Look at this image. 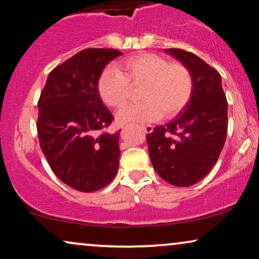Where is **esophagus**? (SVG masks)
Here are the masks:
<instances>
[{
  "instance_id": "34e87169",
  "label": "esophagus",
  "mask_w": 259,
  "mask_h": 259,
  "mask_svg": "<svg viewBox=\"0 0 259 259\" xmlns=\"http://www.w3.org/2000/svg\"><path fill=\"white\" fill-rule=\"evenodd\" d=\"M142 130L145 131V133H152L153 126L152 125H142Z\"/></svg>"
}]
</instances>
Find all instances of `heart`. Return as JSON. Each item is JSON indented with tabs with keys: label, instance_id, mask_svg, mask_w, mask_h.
I'll list each match as a JSON object with an SVG mask.
<instances>
[{
	"label": "heart",
	"instance_id": "b5f03b06",
	"mask_svg": "<svg viewBox=\"0 0 259 259\" xmlns=\"http://www.w3.org/2000/svg\"><path fill=\"white\" fill-rule=\"evenodd\" d=\"M142 88L139 104L128 105L117 113L120 123H144L178 114L189 102L193 79L185 65L169 63L162 56L138 54L117 67L103 71L98 80L100 98L107 106L119 108L130 98V86Z\"/></svg>",
	"mask_w": 259,
	"mask_h": 259
}]
</instances>
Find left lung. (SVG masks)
<instances>
[{
	"instance_id": "left-lung-1",
	"label": "left lung",
	"mask_w": 259,
	"mask_h": 259,
	"mask_svg": "<svg viewBox=\"0 0 259 259\" xmlns=\"http://www.w3.org/2000/svg\"><path fill=\"white\" fill-rule=\"evenodd\" d=\"M193 79L189 102L166 126L147 136L152 164L176 187L193 186L209 174L222 152L228 130V102L221 74L192 52L164 49Z\"/></svg>"
}]
</instances>
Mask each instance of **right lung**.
I'll return each mask as SVG.
<instances>
[{
  "mask_svg": "<svg viewBox=\"0 0 259 259\" xmlns=\"http://www.w3.org/2000/svg\"><path fill=\"white\" fill-rule=\"evenodd\" d=\"M122 55L85 49L55 67L38 102L40 149L57 178L78 192L104 188L119 167V133H100L113 120L98 92L100 74Z\"/></svg>",
  "mask_w": 259,
  "mask_h": 259,
  "instance_id": "1",
  "label": "right lung"
}]
</instances>
